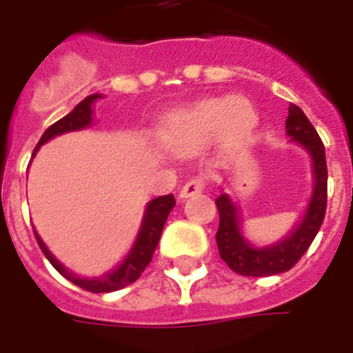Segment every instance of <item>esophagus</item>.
<instances>
[{
    "label": "esophagus",
    "mask_w": 353,
    "mask_h": 353,
    "mask_svg": "<svg viewBox=\"0 0 353 353\" xmlns=\"http://www.w3.org/2000/svg\"><path fill=\"white\" fill-rule=\"evenodd\" d=\"M204 187H206V181H204V177H192L189 179L187 183L181 187V191H179V196L181 199H189V196H194V194H199V192L204 191Z\"/></svg>",
    "instance_id": "34e87169"
}]
</instances>
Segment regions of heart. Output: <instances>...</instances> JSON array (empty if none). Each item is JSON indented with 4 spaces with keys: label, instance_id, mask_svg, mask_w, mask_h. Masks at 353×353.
Listing matches in <instances>:
<instances>
[{
    "label": "heart",
    "instance_id": "heart-1",
    "mask_svg": "<svg viewBox=\"0 0 353 353\" xmlns=\"http://www.w3.org/2000/svg\"><path fill=\"white\" fill-rule=\"evenodd\" d=\"M257 124V113L242 98H204L172 111L161 124V143L172 153L185 154L221 132L225 141H240Z\"/></svg>",
    "mask_w": 353,
    "mask_h": 353
}]
</instances>
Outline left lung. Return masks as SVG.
Returning a JSON list of instances; mask_svg holds the SVG:
<instances>
[{
  "instance_id": "left-lung-1",
  "label": "left lung",
  "mask_w": 353,
  "mask_h": 353,
  "mask_svg": "<svg viewBox=\"0 0 353 353\" xmlns=\"http://www.w3.org/2000/svg\"><path fill=\"white\" fill-rule=\"evenodd\" d=\"M285 130L289 138L306 149V153L312 157V166H314L312 199L306 208V214L289 236L266 248H255L245 240L240 230L238 206L230 200L229 194L221 192L215 199V206L219 210V229L215 234L219 255L229 265L230 270L242 276L261 278V276L288 272L310 248L325 217L327 162L323 141L308 121V117L303 113V109L293 103L289 105Z\"/></svg>"
}]
</instances>
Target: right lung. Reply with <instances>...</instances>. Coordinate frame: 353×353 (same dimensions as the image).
Returning a JSON list of instances; mask_svg holds the SVG:
<instances>
[{"label":"right lung","instance_id":"obj_1","mask_svg":"<svg viewBox=\"0 0 353 353\" xmlns=\"http://www.w3.org/2000/svg\"><path fill=\"white\" fill-rule=\"evenodd\" d=\"M100 98V94H92V96H87L85 100L79 101L72 113H68L65 117H62L60 121H57L54 124H50L49 128L45 130V134L39 139V143L35 147L34 154L37 153V149L47 143L49 139H52L54 136H60V134H65V132L73 130H83L87 128L92 123V103ZM176 206V199L174 194H164V196H159V199L151 200L145 208V214H143V221H141V227H139L138 238L132 245L130 253L126 255V259L117 266L115 270L103 274L100 278H81V276H75L73 272H70L60 261L52 255V253L47 250V245L43 242L39 234H35V240L41 248V252L45 253V257L50 261V265L57 268L58 272L64 276L65 280H70L75 285H79L81 289L85 291H90V293H111V291H117V289H123L126 285H130L134 281L138 280L141 272L145 270L147 265L153 259V253L157 250V244L161 240L162 229H164V223L168 219L172 208Z\"/></svg>","mask_w":353,"mask_h":353}]
</instances>
